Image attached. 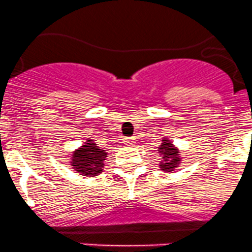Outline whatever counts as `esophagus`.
<instances>
[{"mask_svg":"<svg viewBox=\"0 0 252 252\" xmlns=\"http://www.w3.org/2000/svg\"><path fill=\"white\" fill-rule=\"evenodd\" d=\"M134 138L133 137H126V138H124V143H125L126 145H132V144H134Z\"/></svg>","mask_w":252,"mask_h":252,"instance_id":"1","label":"esophagus"}]
</instances>
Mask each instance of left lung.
I'll list each match as a JSON object with an SVG mask.
<instances>
[{"label":"left lung","mask_w":252,"mask_h":252,"mask_svg":"<svg viewBox=\"0 0 252 252\" xmlns=\"http://www.w3.org/2000/svg\"><path fill=\"white\" fill-rule=\"evenodd\" d=\"M159 154H162L163 156V161L161 162V169L167 170V172H170V170H174L175 167L179 164V156H178V150L173 148V144L168 142V139H163V144L159 147Z\"/></svg>","instance_id":"left-lung-1"}]
</instances>
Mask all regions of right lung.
<instances>
[{
  "mask_svg": "<svg viewBox=\"0 0 252 252\" xmlns=\"http://www.w3.org/2000/svg\"><path fill=\"white\" fill-rule=\"evenodd\" d=\"M105 158H107L105 150L97 148L96 143H94L93 140H88L85 145L74 151L71 164L80 174L94 177L103 170L102 168Z\"/></svg>",
  "mask_w": 252,
  "mask_h": 252,
  "instance_id": "right-lung-1",
  "label": "right lung"
}]
</instances>
